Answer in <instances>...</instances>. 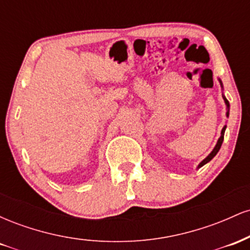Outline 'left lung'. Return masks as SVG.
Wrapping results in <instances>:
<instances>
[{"label": "left lung", "mask_w": 250, "mask_h": 250, "mask_svg": "<svg viewBox=\"0 0 250 250\" xmlns=\"http://www.w3.org/2000/svg\"><path fill=\"white\" fill-rule=\"evenodd\" d=\"M219 81H220V84H221V87L223 88V85H222V82H221V80H219ZM222 97H223V100H225L226 107H227V113H226V115H227V117H229V107H230V105H229V102H228V100L226 99L225 95H222ZM226 128H227V125H225V127L222 128V130H221V136L219 137V140H217V143H216V146H215L213 150H211V153L209 154L208 156L206 157V159L203 160L202 162H200V165L197 166V169L201 168V167H203V166H205L206 163H208L209 161H210L211 159H213V157L215 156V155H216L217 153H219V150H220L221 146H222V142H223V137H225V131H226Z\"/></svg>", "instance_id": "1"}]
</instances>
